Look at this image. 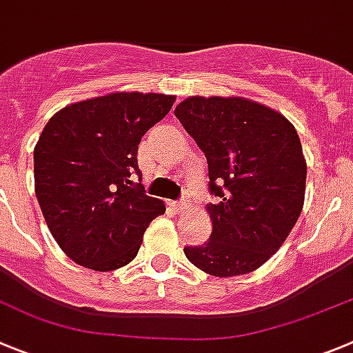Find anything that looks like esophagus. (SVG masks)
Here are the masks:
<instances>
[{"label":"esophagus","instance_id":"obj_1","mask_svg":"<svg viewBox=\"0 0 353 353\" xmlns=\"http://www.w3.org/2000/svg\"><path fill=\"white\" fill-rule=\"evenodd\" d=\"M171 208L174 210L176 213H183L189 210V203L187 201H173L171 203Z\"/></svg>","mask_w":353,"mask_h":353}]
</instances>
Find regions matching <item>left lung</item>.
<instances>
[{
  "label": "left lung",
  "mask_w": 353,
  "mask_h": 353,
  "mask_svg": "<svg viewBox=\"0 0 353 353\" xmlns=\"http://www.w3.org/2000/svg\"><path fill=\"white\" fill-rule=\"evenodd\" d=\"M174 115L208 161L212 234L185 257L212 276H240L276 254L305 205L306 159L282 113L240 96H190Z\"/></svg>",
  "instance_id": "obj_1"
}]
</instances>
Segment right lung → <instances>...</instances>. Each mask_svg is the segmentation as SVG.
Segmentation results:
<instances>
[{"instance_id": "obj_1", "label": "right lung", "mask_w": 353, "mask_h": 353, "mask_svg": "<svg viewBox=\"0 0 353 353\" xmlns=\"http://www.w3.org/2000/svg\"><path fill=\"white\" fill-rule=\"evenodd\" d=\"M174 96L110 92L61 108L34 147V192L61 250L77 264L113 271L137 257L166 206L132 180L138 145Z\"/></svg>"}]
</instances>
